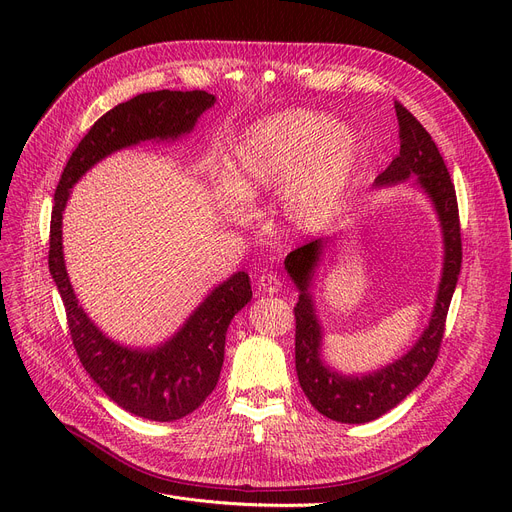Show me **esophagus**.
<instances>
[{"label":"esophagus","mask_w":512,"mask_h":512,"mask_svg":"<svg viewBox=\"0 0 512 512\" xmlns=\"http://www.w3.org/2000/svg\"><path fill=\"white\" fill-rule=\"evenodd\" d=\"M257 286H259L263 292H267V294H276V292H280V288H282V278L276 276V274H272V272H267V274H261V276H259Z\"/></svg>","instance_id":"34e87169"}]
</instances>
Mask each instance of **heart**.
<instances>
[{
	"label": "heart",
	"mask_w": 512,
	"mask_h": 512,
	"mask_svg": "<svg viewBox=\"0 0 512 512\" xmlns=\"http://www.w3.org/2000/svg\"><path fill=\"white\" fill-rule=\"evenodd\" d=\"M357 166L359 143L351 128L307 110L280 112L240 134L224 161L226 186L215 188V199L238 215L240 203L282 188L284 222L303 228L340 203Z\"/></svg>",
	"instance_id": "obj_1"
}]
</instances>
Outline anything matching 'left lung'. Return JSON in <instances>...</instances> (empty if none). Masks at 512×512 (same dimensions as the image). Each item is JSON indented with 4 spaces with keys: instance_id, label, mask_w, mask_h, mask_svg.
I'll return each mask as SVG.
<instances>
[{
    "instance_id": "obj_1",
    "label": "left lung",
    "mask_w": 512,
    "mask_h": 512,
    "mask_svg": "<svg viewBox=\"0 0 512 512\" xmlns=\"http://www.w3.org/2000/svg\"><path fill=\"white\" fill-rule=\"evenodd\" d=\"M394 107L400 128V153L375 178V186L405 182L409 176H415L413 180L434 201L444 232V272L438 288V299L429 326L417 344L392 365L369 375H361V378H344V375L332 371L319 357L321 328L317 324L309 294L313 267L319 261L324 240L319 238L307 242V245L290 251L284 261L290 278L301 290L299 303L294 307V319H297L294 363H297L299 384L311 405L321 415L340 423H367L382 417L427 378L429 369L434 367L440 353L448 307L456 288V280H459L461 274L463 242L459 203H456V191L448 168L436 143L421 126V122L400 101H394Z\"/></svg>"
}]
</instances>
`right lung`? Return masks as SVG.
Here are the masks:
<instances>
[{"mask_svg":"<svg viewBox=\"0 0 512 512\" xmlns=\"http://www.w3.org/2000/svg\"><path fill=\"white\" fill-rule=\"evenodd\" d=\"M215 97L205 91H153L118 103L103 114L72 151L53 199L49 226V272L66 307L76 355L93 382L124 411L176 421L199 409L218 384L224 365L226 330L253 292L249 274L238 272L211 290L182 330L153 351H132L101 334L80 309L62 253V211L70 188L99 159L151 139H178L191 132Z\"/></svg>","mask_w":512,"mask_h":512,"instance_id":"right-lung-1","label":"right lung"}]
</instances>
